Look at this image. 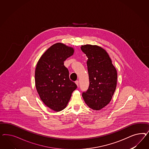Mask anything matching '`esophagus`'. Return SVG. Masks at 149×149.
<instances>
[{"label": "esophagus", "mask_w": 149, "mask_h": 149, "mask_svg": "<svg viewBox=\"0 0 149 149\" xmlns=\"http://www.w3.org/2000/svg\"><path fill=\"white\" fill-rule=\"evenodd\" d=\"M75 84H77V87H79V81H78V80H77V81H75Z\"/></svg>", "instance_id": "esophagus-1"}]
</instances>
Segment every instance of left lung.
Instances as JSON below:
<instances>
[{
	"instance_id": "obj_1",
	"label": "left lung",
	"mask_w": 149,
	"mask_h": 149,
	"mask_svg": "<svg viewBox=\"0 0 149 149\" xmlns=\"http://www.w3.org/2000/svg\"><path fill=\"white\" fill-rule=\"evenodd\" d=\"M82 51L88 59L90 80L88 90L82 93L87 106L100 110L110 102L117 85V70L107 52L97 45H82Z\"/></svg>"
}]
</instances>
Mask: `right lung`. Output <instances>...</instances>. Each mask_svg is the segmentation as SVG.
I'll list each match as a JSON object with an SVG mask.
<instances>
[{
  "mask_svg": "<svg viewBox=\"0 0 149 149\" xmlns=\"http://www.w3.org/2000/svg\"><path fill=\"white\" fill-rule=\"evenodd\" d=\"M74 49L61 42L51 46L36 64L35 83L42 102L50 109L60 111L66 108L77 85L69 79L64 62Z\"/></svg>",
  "mask_w": 149,
  "mask_h": 149,
  "instance_id": "obj_1",
  "label": "right lung"
}]
</instances>
